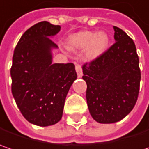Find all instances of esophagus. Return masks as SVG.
Segmentation results:
<instances>
[{"mask_svg": "<svg viewBox=\"0 0 149 149\" xmlns=\"http://www.w3.org/2000/svg\"><path fill=\"white\" fill-rule=\"evenodd\" d=\"M75 69H76V72L77 73V77H81L83 76V68H82V66L80 64H77L76 66H75Z\"/></svg>", "mask_w": 149, "mask_h": 149, "instance_id": "esophagus-1", "label": "esophagus"}]
</instances>
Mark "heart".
<instances>
[{
  "mask_svg": "<svg viewBox=\"0 0 149 149\" xmlns=\"http://www.w3.org/2000/svg\"><path fill=\"white\" fill-rule=\"evenodd\" d=\"M109 38L104 33L93 31H83L70 36L68 45L72 49H88V54L91 57H97L106 49Z\"/></svg>",
  "mask_w": 149,
  "mask_h": 149,
  "instance_id": "heart-1",
  "label": "heart"
}]
</instances>
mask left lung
I'll list each match as a JSON object with an SVG mask.
<instances>
[{"label": "left lung", "instance_id": "8db88e82", "mask_svg": "<svg viewBox=\"0 0 149 149\" xmlns=\"http://www.w3.org/2000/svg\"><path fill=\"white\" fill-rule=\"evenodd\" d=\"M116 42L83 66L86 98L97 122L115 123L134 108L140 89L141 71L136 45L127 33L114 27Z\"/></svg>", "mask_w": 149, "mask_h": 149}]
</instances>
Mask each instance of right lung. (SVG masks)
<instances>
[{"instance_id": "obj_1", "label": "right lung", "mask_w": 149, "mask_h": 149, "mask_svg": "<svg viewBox=\"0 0 149 149\" xmlns=\"http://www.w3.org/2000/svg\"><path fill=\"white\" fill-rule=\"evenodd\" d=\"M60 30L59 25L38 22L22 34L14 49L12 93L24 118L40 127L61 119L66 94L77 77L73 63L52 64L50 50L57 45L49 36Z\"/></svg>"}]
</instances>
